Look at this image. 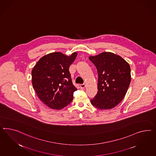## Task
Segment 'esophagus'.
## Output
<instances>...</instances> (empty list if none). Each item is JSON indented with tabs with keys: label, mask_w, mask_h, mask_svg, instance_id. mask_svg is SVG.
I'll list each match as a JSON object with an SVG mask.
<instances>
[{
	"label": "esophagus",
	"mask_w": 156,
	"mask_h": 156,
	"mask_svg": "<svg viewBox=\"0 0 156 156\" xmlns=\"http://www.w3.org/2000/svg\"><path fill=\"white\" fill-rule=\"evenodd\" d=\"M86 86V85L85 84H80V87L81 89H84V87Z\"/></svg>",
	"instance_id": "1"
}]
</instances>
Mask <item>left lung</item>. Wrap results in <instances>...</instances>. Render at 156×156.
Returning <instances> with one entry per match:
<instances>
[{
    "label": "left lung",
    "instance_id": "left-lung-1",
    "mask_svg": "<svg viewBox=\"0 0 156 156\" xmlns=\"http://www.w3.org/2000/svg\"><path fill=\"white\" fill-rule=\"evenodd\" d=\"M89 59L98 74V91L91 104L100 110L114 108L125 97L131 83L129 63L120 55L107 51L90 56Z\"/></svg>",
    "mask_w": 156,
    "mask_h": 156
}]
</instances>
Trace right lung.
I'll return each instance as SVG.
<instances>
[{
  "label": "right lung",
  "mask_w": 156,
  "mask_h": 156,
  "mask_svg": "<svg viewBox=\"0 0 156 156\" xmlns=\"http://www.w3.org/2000/svg\"><path fill=\"white\" fill-rule=\"evenodd\" d=\"M77 52L67 56L61 52L45 55L32 70V83L39 99L54 110H61L73 99L77 90L73 84L69 67Z\"/></svg>",
  "instance_id": "right-lung-1"
}]
</instances>
